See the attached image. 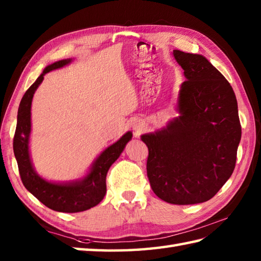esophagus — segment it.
<instances>
[{
  "label": "esophagus",
  "instance_id": "esophagus-1",
  "mask_svg": "<svg viewBox=\"0 0 261 261\" xmlns=\"http://www.w3.org/2000/svg\"><path fill=\"white\" fill-rule=\"evenodd\" d=\"M137 130H139V129H137Z\"/></svg>",
  "mask_w": 261,
  "mask_h": 261
}]
</instances>
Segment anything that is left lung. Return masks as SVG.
Masks as SVG:
<instances>
[{"instance_id":"obj_1","label":"left lung","mask_w":261,"mask_h":261,"mask_svg":"<svg viewBox=\"0 0 261 261\" xmlns=\"http://www.w3.org/2000/svg\"><path fill=\"white\" fill-rule=\"evenodd\" d=\"M184 69L178 111L166 129L141 136L153 193L170 204L206 202L236 167L241 124L236 94L202 55L174 50Z\"/></svg>"}]
</instances>
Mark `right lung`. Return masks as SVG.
Segmentation results:
<instances>
[{
    "mask_svg": "<svg viewBox=\"0 0 261 261\" xmlns=\"http://www.w3.org/2000/svg\"><path fill=\"white\" fill-rule=\"evenodd\" d=\"M68 63H70V59H64L47 66L42 74L24 93L18 110V122H16L13 138V151L18 163L21 180L33 196L54 211L76 213L95 206L102 201L107 193V174L109 168L123 151L125 145L131 139L132 134L126 132L119 141L105 149L94 163L91 173L81 181L55 184L42 179L40 176L37 175L29 156L32 97L45 74L53 69L63 67Z\"/></svg>",
    "mask_w": 261,
    "mask_h": 261,
    "instance_id": "obj_1",
    "label": "right lung"
}]
</instances>
